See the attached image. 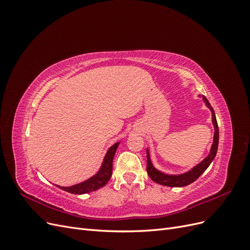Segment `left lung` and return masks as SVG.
<instances>
[{
  "mask_svg": "<svg viewBox=\"0 0 250 250\" xmlns=\"http://www.w3.org/2000/svg\"><path fill=\"white\" fill-rule=\"evenodd\" d=\"M202 97V101L206 104V106L210 110L211 112V123H213L214 126V139H213V144L210 146L209 153L206 158L197 164L192 169L185 173H180V174H170V173H166L161 170H158L157 168L154 167V165L151 161L150 158V151L147 148V172L150 178L152 179L155 183L166 186V187H173V188H180V187H186L188 186L190 184L194 183V181L197 179L201 174L206 171L208 166L211 164V162L214 161V158L216 157L217 154V150H218V144H219V129H218V124H217V120L213 107L210 106L209 102L204 96Z\"/></svg>",
  "mask_w": 250,
  "mask_h": 250,
  "instance_id": "1",
  "label": "left lung"
}]
</instances>
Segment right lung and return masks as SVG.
Instances as JSON below:
<instances>
[{"label": "right lung", "instance_id": "obj_1", "mask_svg": "<svg viewBox=\"0 0 250 250\" xmlns=\"http://www.w3.org/2000/svg\"><path fill=\"white\" fill-rule=\"evenodd\" d=\"M119 145H120V142H117L116 144H113L112 146L108 148L106 154H105L103 158V162L99 171H98L92 177H89L84 181H81L79 184L73 185L70 187H60L58 185H56V187L71 194H78V195L86 194V193L94 192L96 190H99L100 188L106 185L108 183V180L110 179L111 173H112L113 156H115V153Z\"/></svg>", "mask_w": 250, "mask_h": 250}]
</instances>
